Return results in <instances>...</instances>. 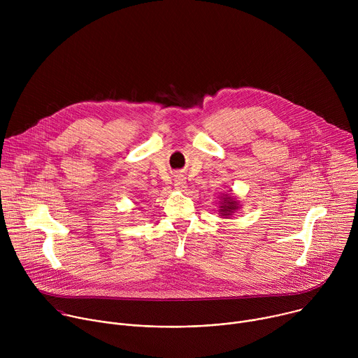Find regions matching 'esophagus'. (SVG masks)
<instances>
[{
    "label": "esophagus",
    "mask_w": 358,
    "mask_h": 358,
    "mask_svg": "<svg viewBox=\"0 0 358 358\" xmlns=\"http://www.w3.org/2000/svg\"><path fill=\"white\" fill-rule=\"evenodd\" d=\"M174 185H176V188H185V178L184 177H181V176H178L176 180H174Z\"/></svg>",
    "instance_id": "obj_1"
}]
</instances>
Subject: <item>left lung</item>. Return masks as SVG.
<instances>
[{
	"mask_svg": "<svg viewBox=\"0 0 358 358\" xmlns=\"http://www.w3.org/2000/svg\"><path fill=\"white\" fill-rule=\"evenodd\" d=\"M220 208H221L220 213L222 215H231L238 208V202L231 195H225L224 196V202L221 203Z\"/></svg>",
	"mask_w": 358,
	"mask_h": 358,
	"instance_id": "obj_1",
	"label": "left lung"
}]
</instances>
